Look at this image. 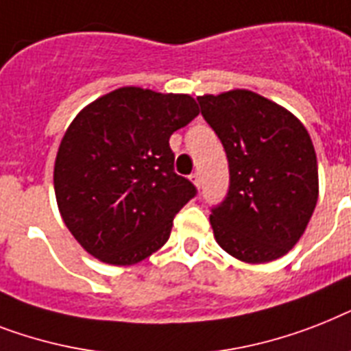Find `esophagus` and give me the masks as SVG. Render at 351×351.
<instances>
[{
	"label": "esophagus",
	"mask_w": 351,
	"mask_h": 351,
	"mask_svg": "<svg viewBox=\"0 0 351 351\" xmlns=\"http://www.w3.org/2000/svg\"><path fill=\"white\" fill-rule=\"evenodd\" d=\"M189 178H191V182L196 185V187H200V185H202V175L198 173V171H195V173L189 176Z\"/></svg>",
	"instance_id": "34e87169"
}]
</instances>
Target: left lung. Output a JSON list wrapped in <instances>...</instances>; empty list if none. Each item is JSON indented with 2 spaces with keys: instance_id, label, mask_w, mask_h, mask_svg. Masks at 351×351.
I'll list each match as a JSON object with an SVG mask.
<instances>
[{
  "instance_id": "1",
  "label": "left lung",
  "mask_w": 351,
  "mask_h": 351,
  "mask_svg": "<svg viewBox=\"0 0 351 351\" xmlns=\"http://www.w3.org/2000/svg\"><path fill=\"white\" fill-rule=\"evenodd\" d=\"M202 115L229 162V191L210 209L225 252L267 263L303 236L317 204V158L290 111L249 90L198 97Z\"/></svg>"
}]
</instances>
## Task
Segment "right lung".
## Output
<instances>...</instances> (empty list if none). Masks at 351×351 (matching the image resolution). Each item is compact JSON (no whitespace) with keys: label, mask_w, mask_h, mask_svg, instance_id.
Wrapping results in <instances>:
<instances>
[{"label":"right lung","mask_w":351,"mask_h":351,"mask_svg":"<svg viewBox=\"0 0 351 351\" xmlns=\"http://www.w3.org/2000/svg\"><path fill=\"white\" fill-rule=\"evenodd\" d=\"M200 113L193 97L126 86L93 101L62 136L53 167L61 216L110 265H133L169 240L196 187L175 173L169 136Z\"/></svg>","instance_id":"add662e5"}]
</instances>
